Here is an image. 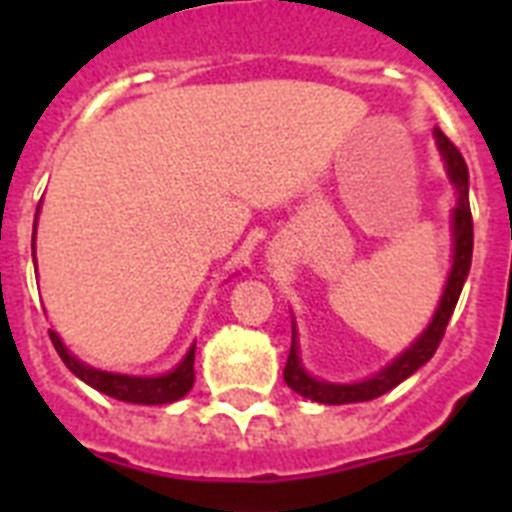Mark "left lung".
Masks as SVG:
<instances>
[{
  "label": "left lung",
  "mask_w": 512,
  "mask_h": 512,
  "mask_svg": "<svg viewBox=\"0 0 512 512\" xmlns=\"http://www.w3.org/2000/svg\"><path fill=\"white\" fill-rule=\"evenodd\" d=\"M433 138H436L438 154L444 159L446 175H449V183L454 185V193H457V204L452 209V271H449V279H446L444 295L438 300V308L433 313V319L425 327L417 340L409 345V348L390 361L388 366H382L380 372L366 377V380L358 382H327L316 380L313 374H308V369L303 366V358H300V348H297V329L295 321H292V348H289L287 366H284V382L289 388L300 393V396L311 398L316 404H358V401H372V398L388 393L396 385L412 377L420 366H425L436 353L438 342L444 337L446 324L452 319L454 305L460 300V292L465 287V279L470 273V260H473V217H470V199H468V164L462 159V154L457 151L452 140L446 138L444 132L433 130Z\"/></svg>",
  "instance_id": "1"
}]
</instances>
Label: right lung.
Returning <instances> with one entry per match:
<instances>
[{
	"label": "right lung",
	"mask_w": 512,
	"mask_h": 512,
	"mask_svg": "<svg viewBox=\"0 0 512 512\" xmlns=\"http://www.w3.org/2000/svg\"><path fill=\"white\" fill-rule=\"evenodd\" d=\"M39 215V209H36ZM34 239H36V225H34ZM31 252H34V241H31ZM50 340L58 350V356L63 358V364L71 369V372L79 377L82 382H87L90 388L106 393V396L116 398V401H127V404H172V401H180V398L193 388V356H196V342H193L188 353L180 358V364L167 374H156V377H138V374H119V372H103V369H95V366L84 364L71 353V350L63 345V340L58 337L55 329H50Z\"/></svg>",
	"instance_id": "right-lung-1"
}]
</instances>
